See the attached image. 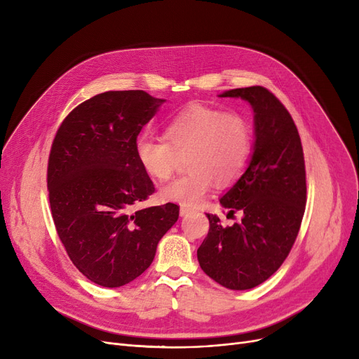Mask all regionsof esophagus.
<instances>
[{
    "label": "esophagus",
    "mask_w": 359,
    "mask_h": 359,
    "mask_svg": "<svg viewBox=\"0 0 359 359\" xmlns=\"http://www.w3.org/2000/svg\"><path fill=\"white\" fill-rule=\"evenodd\" d=\"M192 210H189V208H184V206H182V208H180V215L182 217H184V215H187V214H189Z\"/></svg>",
    "instance_id": "34e87169"
}]
</instances>
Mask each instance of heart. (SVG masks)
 <instances>
[{"instance_id": "1", "label": "heart", "mask_w": 359, "mask_h": 359, "mask_svg": "<svg viewBox=\"0 0 359 359\" xmlns=\"http://www.w3.org/2000/svg\"><path fill=\"white\" fill-rule=\"evenodd\" d=\"M164 138L141 137L137 156L145 172L157 180H168L180 157L189 173L164 186L161 198L184 208L201 205L214 183L229 184L246 168L252 153V128L236 113L203 104L179 111L164 130Z\"/></svg>"}]
</instances>
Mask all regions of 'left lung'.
<instances>
[{
  "instance_id": "1",
  "label": "left lung",
  "mask_w": 359,
  "mask_h": 359,
  "mask_svg": "<svg viewBox=\"0 0 359 359\" xmlns=\"http://www.w3.org/2000/svg\"><path fill=\"white\" fill-rule=\"evenodd\" d=\"M240 97L255 111V145L246 172L219 203L241 221L224 227L206 214L210 231L198 249L202 271L229 290H250L284 263L303 221L307 186L303 145L285 109L265 87L224 91Z\"/></svg>"
}]
</instances>
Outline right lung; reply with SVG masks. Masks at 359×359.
I'll use <instances>...</instances> for the list:
<instances>
[{
	"label": "right lung",
	"mask_w": 359,
	"mask_h": 359,
	"mask_svg": "<svg viewBox=\"0 0 359 359\" xmlns=\"http://www.w3.org/2000/svg\"><path fill=\"white\" fill-rule=\"evenodd\" d=\"M164 102L142 90L97 94L69 113L52 142L55 229L75 268L97 285L118 288L145 272L179 218L170 202L130 212L156 191L138 160L137 137Z\"/></svg>",
	"instance_id": "add662e5"
}]
</instances>
